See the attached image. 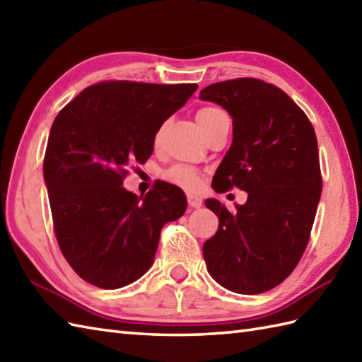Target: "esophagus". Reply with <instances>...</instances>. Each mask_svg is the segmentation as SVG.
<instances>
[{"mask_svg": "<svg viewBox=\"0 0 362 362\" xmlns=\"http://www.w3.org/2000/svg\"><path fill=\"white\" fill-rule=\"evenodd\" d=\"M188 205L191 209H199L202 205V199L196 194H188Z\"/></svg>", "mask_w": 362, "mask_h": 362, "instance_id": "esophagus-1", "label": "esophagus"}]
</instances>
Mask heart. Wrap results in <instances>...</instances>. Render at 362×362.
I'll list each match as a JSON object with an SVG mask.
<instances>
[{
  "mask_svg": "<svg viewBox=\"0 0 362 362\" xmlns=\"http://www.w3.org/2000/svg\"><path fill=\"white\" fill-rule=\"evenodd\" d=\"M222 117H227V115L221 109H218V107L213 105L202 107V109H199L196 113V119L199 124H201V127L209 126L213 121H216ZM165 177L166 180L174 183V185H179L185 189H197L202 185L201 175H199V173L194 171L193 168L188 166H174L169 169V171H166Z\"/></svg>",
  "mask_w": 362,
  "mask_h": 362,
  "instance_id": "obj_1",
  "label": "heart"
}]
</instances>
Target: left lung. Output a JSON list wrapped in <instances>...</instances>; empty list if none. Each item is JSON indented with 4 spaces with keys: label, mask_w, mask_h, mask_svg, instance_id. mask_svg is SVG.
I'll use <instances>...</instances> for the list:
<instances>
[{
    "label": "left lung",
    "mask_w": 362,
    "mask_h": 362,
    "mask_svg": "<svg viewBox=\"0 0 362 362\" xmlns=\"http://www.w3.org/2000/svg\"><path fill=\"white\" fill-rule=\"evenodd\" d=\"M199 98L233 121L214 191L247 193L235 213L216 199L205 201L219 219L218 232L204 243L206 271L228 291L261 294L294 271L308 244L322 194L316 132L283 90L259 79L211 83Z\"/></svg>",
    "instance_id": "1"
}]
</instances>
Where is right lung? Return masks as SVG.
Segmentation results:
<instances>
[{
	"label": "right lung",
	"instance_id": "right-lung-1",
	"mask_svg": "<svg viewBox=\"0 0 362 362\" xmlns=\"http://www.w3.org/2000/svg\"><path fill=\"white\" fill-rule=\"evenodd\" d=\"M196 90V83L101 82L54 119L43 179L59 247L81 279L103 289L134 283L153 263L161 227L185 213L179 187L165 182L138 197L122 179L129 165L152 156L158 129Z\"/></svg>",
	"mask_w": 362,
	"mask_h": 362
}]
</instances>
